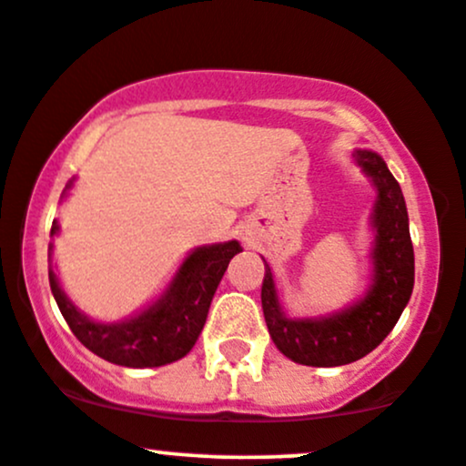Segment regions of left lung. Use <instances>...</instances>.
<instances>
[{"instance_id":"1","label":"left lung","mask_w":466,"mask_h":466,"mask_svg":"<svg viewBox=\"0 0 466 466\" xmlns=\"http://www.w3.org/2000/svg\"><path fill=\"white\" fill-rule=\"evenodd\" d=\"M357 163L377 185L375 279L357 306L323 319H288L279 308L270 268L261 286L263 317L277 349L303 366H344L361 360L393 330L413 292L415 258L409 214L400 183L373 151H357Z\"/></svg>"}]
</instances>
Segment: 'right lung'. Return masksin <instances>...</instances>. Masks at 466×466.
I'll use <instances>...</instances> for the list:
<instances>
[{
	"label": "right lung",
	"instance_id": "obj_1",
	"mask_svg": "<svg viewBox=\"0 0 466 466\" xmlns=\"http://www.w3.org/2000/svg\"><path fill=\"white\" fill-rule=\"evenodd\" d=\"M57 232L53 220L51 234ZM241 252L237 241L198 248L187 257L169 290L149 310L125 323H96L76 310L48 270L51 292L73 335L102 360L129 369L163 366L192 350L228 263Z\"/></svg>",
	"mask_w": 466,
	"mask_h": 466
}]
</instances>
